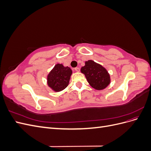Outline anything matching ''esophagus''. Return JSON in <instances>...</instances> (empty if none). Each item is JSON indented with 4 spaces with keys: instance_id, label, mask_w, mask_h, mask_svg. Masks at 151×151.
Here are the masks:
<instances>
[{
    "instance_id": "obj_1",
    "label": "esophagus",
    "mask_w": 151,
    "mask_h": 151,
    "mask_svg": "<svg viewBox=\"0 0 151 151\" xmlns=\"http://www.w3.org/2000/svg\"><path fill=\"white\" fill-rule=\"evenodd\" d=\"M74 70H75L76 72H79L80 71V68H79V67H76V68H74Z\"/></svg>"
}]
</instances>
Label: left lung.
Instances as JSON below:
<instances>
[{
  "mask_svg": "<svg viewBox=\"0 0 151 151\" xmlns=\"http://www.w3.org/2000/svg\"><path fill=\"white\" fill-rule=\"evenodd\" d=\"M81 72L85 75L89 85L96 90L105 89L111 83L110 75L108 70L92 60L85 62V65L81 67Z\"/></svg>",
  "mask_w": 151,
  "mask_h": 151,
  "instance_id": "left-lung-1",
  "label": "left lung"
}]
</instances>
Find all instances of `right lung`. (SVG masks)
I'll use <instances>...</instances> for the list:
<instances>
[{
	"mask_svg": "<svg viewBox=\"0 0 151 151\" xmlns=\"http://www.w3.org/2000/svg\"><path fill=\"white\" fill-rule=\"evenodd\" d=\"M72 70L62 63H57L47 76V84L55 92L65 89L69 84Z\"/></svg>",
	"mask_w": 151,
	"mask_h": 151,
	"instance_id": "obj_1",
	"label": "right lung"
}]
</instances>
